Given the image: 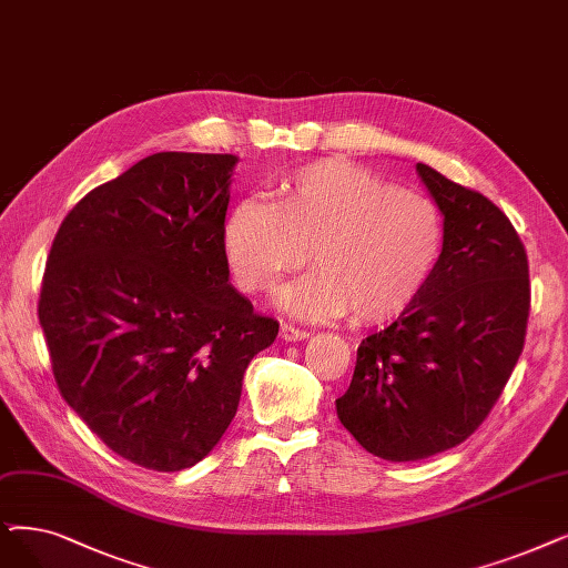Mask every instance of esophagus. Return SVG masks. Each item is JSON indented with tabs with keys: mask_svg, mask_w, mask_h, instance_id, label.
<instances>
[{
	"mask_svg": "<svg viewBox=\"0 0 568 568\" xmlns=\"http://www.w3.org/2000/svg\"><path fill=\"white\" fill-rule=\"evenodd\" d=\"M280 335H282V339H286V343H298V339L310 337V331L298 328V326H291V324H282Z\"/></svg>",
	"mask_w": 568,
	"mask_h": 568,
	"instance_id": "34e87169",
	"label": "esophagus"
}]
</instances>
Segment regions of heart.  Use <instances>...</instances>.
<instances>
[{"mask_svg":"<svg viewBox=\"0 0 568 568\" xmlns=\"http://www.w3.org/2000/svg\"><path fill=\"white\" fill-rule=\"evenodd\" d=\"M443 246L434 200L339 161L282 176L272 205L244 200L223 229L225 258L246 293H267L310 252L316 270L280 293V307L303 320H394L434 277Z\"/></svg>","mask_w":568,"mask_h":568,"instance_id":"1","label":"heart"}]
</instances>
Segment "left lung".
Here are the masks:
<instances>
[{
    "mask_svg": "<svg viewBox=\"0 0 568 568\" xmlns=\"http://www.w3.org/2000/svg\"><path fill=\"white\" fill-rule=\"evenodd\" d=\"M445 221L434 277L398 320L358 345L337 419L371 455L417 462L457 447L501 396L525 347L529 263L483 193L417 163Z\"/></svg>",
    "mask_w": 568,
    "mask_h": 568,
    "instance_id": "obj_1",
    "label": "left lung"
}]
</instances>
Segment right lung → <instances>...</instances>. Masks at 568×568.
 <instances>
[{
    "mask_svg": "<svg viewBox=\"0 0 568 568\" xmlns=\"http://www.w3.org/2000/svg\"><path fill=\"white\" fill-rule=\"evenodd\" d=\"M231 153L163 151L64 216L39 296L58 389L123 459L181 470L231 426L280 324L229 282Z\"/></svg>",
    "mask_w": 568,
    "mask_h": 568,
    "instance_id": "1",
    "label": "right lung"
}]
</instances>
